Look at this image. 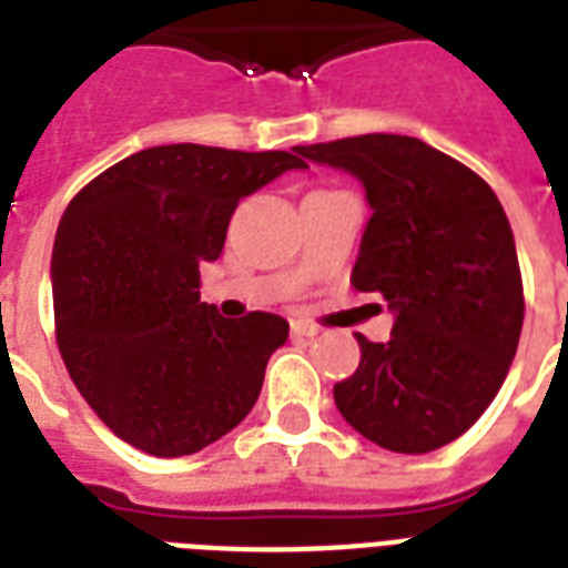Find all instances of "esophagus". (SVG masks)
Here are the masks:
<instances>
[{"instance_id": "obj_1", "label": "esophagus", "mask_w": 568, "mask_h": 568, "mask_svg": "<svg viewBox=\"0 0 568 568\" xmlns=\"http://www.w3.org/2000/svg\"><path fill=\"white\" fill-rule=\"evenodd\" d=\"M292 333L301 338H312V336H318L321 329L315 327V324H310V321H292Z\"/></svg>"}]
</instances>
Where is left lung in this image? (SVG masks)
Returning <instances> with one entry per match:
<instances>
[{"label": "left lung", "mask_w": 568, "mask_h": 568, "mask_svg": "<svg viewBox=\"0 0 568 568\" xmlns=\"http://www.w3.org/2000/svg\"><path fill=\"white\" fill-rule=\"evenodd\" d=\"M297 153L363 182L372 217L351 283L383 294L395 315L388 342L356 333L363 359L333 386L338 413L397 454L448 445L493 404L519 347V256L498 196L409 135L374 132Z\"/></svg>", "instance_id": "left-lung-1"}]
</instances>
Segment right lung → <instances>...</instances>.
Returning <instances> with one entry per match:
<instances>
[{
    "label": "right lung",
    "mask_w": 568,
    "mask_h": 568,
    "mask_svg": "<svg viewBox=\"0 0 568 568\" xmlns=\"http://www.w3.org/2000/svg\"><path fill=\"white\" fill-rule=\"evenodd\" d=\"M306 162L168 144L88 182L58 223L52 303L75 388L120 439L153 457L212 445L253 409L288 321H226L200 301L241 196Z\"/></svg>",
    "instance_id": "right-lung-1"
}]
</instances>
